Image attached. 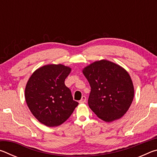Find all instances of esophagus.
<instances>
[{
  "mask_svg": "<svg viewBox=\"0 0 157 157\" xmlns=\"http://www.w3.org/2000/svg\"><path fill=\"white\" fill-rule=\"evenodd\" d=\"M86 97L85 96H82V99L79 100V103H84V102H86Z\"/></svg>",
  "mask_w": 157,
  "mask_h": 157,
  "instance_id": "obj_1",
  "label": "esophagus"
}]
</instances>
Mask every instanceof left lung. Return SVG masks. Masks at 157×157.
Masks as SVG:
<instances>
[{"instance_id":"8db88e82","label":"left lung","mask_w":157,"mask_h":157,"mask_svg":"<svg viewBox=\"0 0 157 157\" xmlns=\"http://www.w3.org/2000/svg\"><path fill=\"white\" fill-rule=\"evenodd\" d=\"M82 73L91 86L89 106L98 118L112 122L123 117L134 95L129 73L121 66L105 59L86 66Z\"/></svg>"}]
</instances>
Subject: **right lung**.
<instances>
[{
    "instance_id": "add662e5",
    "label": "right lung",
    "mask_w": 157,
    "mask_h": 157,
    "mask_svg": "<svg viewBox=\"0 0 157 157\" xmlns=\"http://www.w3.org/2000/svg\"><path fill=\"white\" fill-rule=\"evenodd\" d=\"M71 71L62 64H48L39 68L28 79L26 103L33 116L46 126L62 124L78 105L64 84Z\"/></svg>"
}]
</instances>
